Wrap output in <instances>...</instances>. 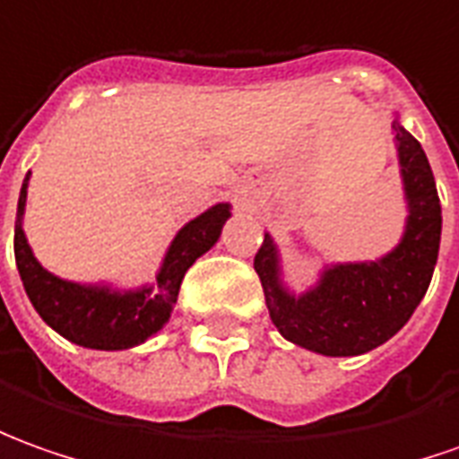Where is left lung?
Masks as SVG:
<instances>
[{"mask_svg":"<svg viewBox=\"0 0 459 459\" xmlns=\"http://www.w3.org/2000/svg\"><path fill=\"white\" fill-rule=\"evenodd\" d=\"M392 130L410 208L404 236L392 254L369 264L329 266L304 296H291L281 286L269 233L254 258L273 326L291 344L324 357H354L385 344L410 321L432 281L442 233L437 186L422 145L400 120Z\"/></svg>","mask_w":459,"mask_h":459,"instance_id":"obj_1","label":"left lung"}]
</instances>
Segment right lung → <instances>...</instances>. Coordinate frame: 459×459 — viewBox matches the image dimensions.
<instances>
[{"label": "right lung", "mask_w": 459, "mask_h": 459, "mask_svg": "<svg viewBox=\"0 0 459 459\" xmlns=\"http://www.w3.org/2000/svg\"><path fill=\"white\" fill-rule=\"evenodd\" d=\"M27 183L24 178L17 204L14 223V258L20 269L24 291L30 296L37 314L65 339L87 349H130L143 344L148 336L163 329L176 307L178 291L186 271L204 255L221 236V229L230 216L229 204H218L205 213L193 218L188 226L178 230L165 254L160 273L152 286L138 291H112L108 286H82L59 279L39 266L30 243L22 230V216L27 204Z\"/></svg>", "instance_id": "obj_1"}]
</instances>
